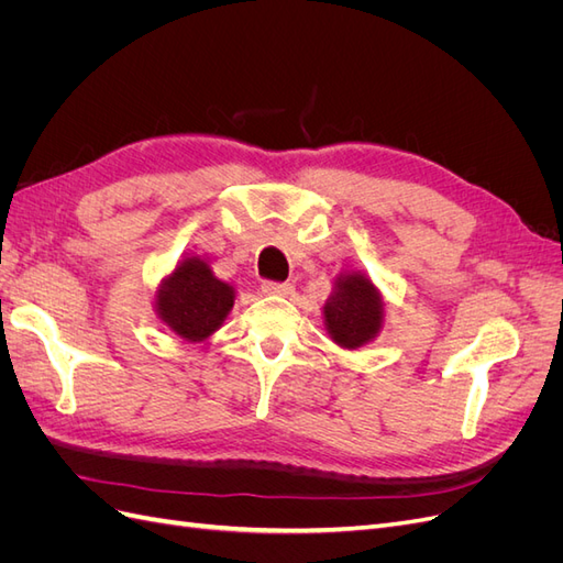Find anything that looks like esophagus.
Listing matches in <instances>:
<instances>
[{"mask_svg": "<svg viewBox=\"0 0 563 563\" xmlns=\"http://www.w3.org/2000/svg\"><path fill=\"white\" fill-rule=\"evenodd\" d=\"M263 294L267 296H291L294 294V286L286 284V282H265L263 284Z\"/></svg>", "mask_w": 563, "mask_h": 563, "instance_id": "esophagus-1", "label": "esophagus"}]
</instances>
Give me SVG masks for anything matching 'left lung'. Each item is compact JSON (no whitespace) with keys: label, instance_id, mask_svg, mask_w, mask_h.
<instances>
[{"label":"left lung","instance_id":"1","mask_svg":"<svg viewBox=\"0 0 563 563\" xmlns=\"http://www.w3.org/2000/svg\"><path fill=\"white\" fill-rule=\"evenodd\" d=\"M323 319L333 343L356 350L383 329V298L362 272H350L335 279L331 298L323 305Z\"/></svg>","mask_w":563,"mask_h":563}]
</instances>
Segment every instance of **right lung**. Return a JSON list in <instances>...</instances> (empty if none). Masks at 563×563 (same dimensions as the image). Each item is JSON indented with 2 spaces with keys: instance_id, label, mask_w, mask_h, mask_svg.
Here are the masks:
<instances>
[{
  "instance_id": "add662e5",
  "label": "right lung",
  "mask_w": 563,
  "mask_h": 563,
  "mask_svg": "<svg viewBox=\"0 0 563 563\" xmlns=\"http://www.w3.org/2000/svg\"><path fill=\"white\" fill-rule=\"evenodd\" d=\"M155 305L176 335L201 343L225 321L234 305V288L216 279L211 267L192 255L162 282Z\"/></svg>"
}]
</instances>
